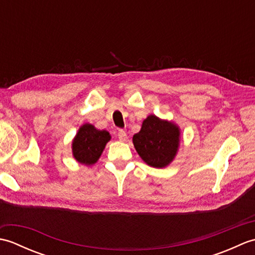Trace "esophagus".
I'll return each mask as SVG.
<instances>
[{"label":"esophagus","mask_w":255,"mask_h":255,"mask_svg":"<svg viewBox=\"0 0 255 255\" xmlns=\"http://www.w3.org/2000/svg\"><path fill=\"white\" fill-rule=\"evenodd\" d=\"M118 138H119V140H121V141H123V142L127 141V139H128L127 133L125 132V131L123 130V129H119V130H118Z\"/></svg>","instance_id":"1"}]
</instances>
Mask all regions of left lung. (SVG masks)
I'll return each instance as SVG.
<instances>
[{"label":"left lung","instance_id":"obj_1","mask_svg":"<svg viewBox=\"0 0 255 255\" xmlns=\"http://www.w3.org/2000/svg\"><path fill=\"white\" fill-rule=\"evenodd\" d=\"M181 141V129L167 119L149 115L141 129L133 134L134 149L149 166L163 169L170 165L177 154Z\"/></svg>","mask_w":255,"mask_h":255}]
</instances>
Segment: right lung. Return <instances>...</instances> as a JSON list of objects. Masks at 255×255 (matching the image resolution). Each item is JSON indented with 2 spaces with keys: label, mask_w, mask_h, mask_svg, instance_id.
Returning a JSON list of instances; mask_svg holds the SVG:
<instances>
[{
  "label": "right lung",
  "mask_w": 255,
  "mask_h": 255,
  "mask_svg": "<svg viewBox=\"0 0 255 255\" xmlns=\"http://www.w3.org/2000/svg\"><path fill=\"white\" fill-rule=\"evenodd\" d=\"M111 138L107 130H100L89 123L83 124L72 140L73 158L86 166L95 164Z\"/></svg>",
  "instance_id": "1"
}]
</instances>
